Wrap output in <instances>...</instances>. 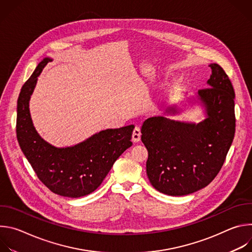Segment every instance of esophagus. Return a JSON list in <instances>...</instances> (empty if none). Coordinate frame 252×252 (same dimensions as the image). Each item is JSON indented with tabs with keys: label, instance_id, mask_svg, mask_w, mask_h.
Here are the masks:
<instances>
[{
	"label": "esophagus",
	"instance_id": "obj_1",
	"mask_svg": "<svg viewBox=\"0 0 252 252\" xmlns=\"http://www.w3.org/2000/svg\"><path fill=\"white\" fill-rule=\"evenodd\" d=\"M140 135H141V132H140V128L138 126H135L133 131H132V136H131V140L133 142H137L140 140Z\"/></svg>",
	"mask_w": 252,
	"mask_h": 252
}]
</instances>
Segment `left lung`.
Wrapping results in <instances>:
<instances>
[{"instance_id":"1","label":"left lung","mask_w":252,"mask_h":252,"mask_svg":"<svg viewBox=\"0 0 252 252\" xmlns=\"http://www.w3.org/2000/svg\"><path fill=\"white\" fill-rule=\"evenodd\" d=\"M209 66L207 89L189 98V104L202 106V121L167 118L184 111L172 104L166 107L164 116L152 117L142 124L141 141L149 152L147 174L161 193L182 196L208 186L220 172L233 141L234 90L220 64Z\"/></svg>"}]
</instances>
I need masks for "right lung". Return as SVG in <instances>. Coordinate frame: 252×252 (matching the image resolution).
I'll list each match as a JSON object with an SVG mask.
<instances>
[{
  "instance_id": "obj_1",
  "label": "right lung",
  "mask_w": 252,
  "mask_h": 252,
  "mask_svg": "<svg viewBox=\"0 0 252 252\" xmlns=\"http://www.w3.org/2000/svg\"><path fill=\"white\" fill-rule=\"evenodd\" d=\"M51 58H45L23 86L17 106V137L20 148L40 181L54 193L78 198L94 191L120 156L131 147L133 125L100 130L66 148H57L35 130L30 99L38 77Z\"/></svg>"
}]
</instances>
